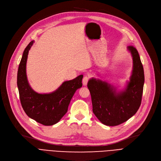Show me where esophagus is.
<instances>
[{"label": "esophagus", "mask_w": 161, "mask_h": 161, "mask_svg": "<svg viewBox=\"0 0 161 161\" xmlns=\"http://www.w3.org/2000/svg\"><path fill=\"white\" fill-rule=\"evenodd\" d=\"M89 75H85L84 76V78H83V85L84 86H86L87 84V82L89 81Z\"/></svg>", "instance_id": "34e87169"}]
</instances>
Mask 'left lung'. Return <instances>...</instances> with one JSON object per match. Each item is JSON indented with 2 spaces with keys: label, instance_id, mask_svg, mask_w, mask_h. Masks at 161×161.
I'll return each instance as SVG.
<instances>
[{
  "label": "left lung",
  "instance_id": "obj_1",
  "mask_svg": "<svg viewBox=\"0 0 161 161\" xmlns=\"http://www.w3.org/2000/svg\"><path fill=\"white\" fill-rule=\"evenodd\" d=\"M132 58V70L125 87L117 90L107 81L92 78L87 83L92 112L107 126L119 125L127 121L139 109L144 84V72L137 49L128 46Z\"/></svg>",
  "mask_w": 161,
  "mask_h": 161
}]
</instances>
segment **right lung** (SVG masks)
<instances>
[{
    "label": "right lung",
    "mask_w": 161,
    "mask_h": 161,
    "mask_svg": "<svg viewBox=\"0 0 161 161\" xmlns=\"http://www.w3.org/2000/svg\"><path fill=\"white\" fill-rule=\"evenodd\" d=\"M34 42L31 41L24 50L18 68L17 84L25 112L36 122L50 126L58 123L67 112L75 92L82 87L83 75L64 81L58 89L49 93L41 94L35 91L29 85L26 72L28 54Z\"/></svg>",
    "instance_id": "1"
}]
</instances>
